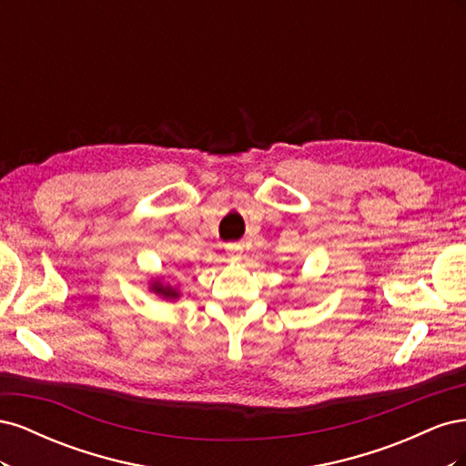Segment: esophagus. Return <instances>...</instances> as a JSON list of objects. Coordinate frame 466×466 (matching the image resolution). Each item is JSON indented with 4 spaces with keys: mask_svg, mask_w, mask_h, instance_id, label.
Wrapping results in <instances>:
<instances>
[{
    "mask_svg": "<svg viewBox=\"0 0 466 466\" xmlns=\"http://www.w3.org/2000/svg\"><path fill=\"white\" fill-rule=\"evenodd\" d=\"M225 250H228V255L231 257V258H241V255H243V247L238 245V243H229L228 247H225Z\"/></svg>",
    "mask_w": 466,
    "mask_h": 466,
    "instance_id": "34e87169",
    "label": "esophagus"
}]
</instances>
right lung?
Listing matches in <instances>:
<instances>
[{
    "label": "right lung",
    "mask_w": 466,
    "mask_h": 466,
    "mask_svg": "<svg viewBox=\"0 0 466 466\" xmlns=\"http://www.w3.org/2000/svg\"><path fill=\"white\" fill-rule=\"evenodd\" d=\"M151 289L157 293V295H161V298H165V299H177L178 298V291L177 289H173L171 286H163V284H159V281H155V284L151 286Z\"/></svg>",
    "instance_id": "add662e5"
}]
</instances>
